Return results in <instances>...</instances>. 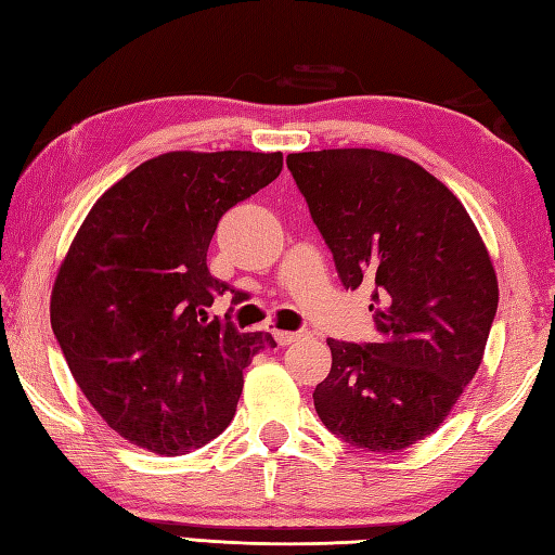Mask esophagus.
I'll use <instances>...</instances> for the list:
<instances>
[{"instance_id": "34e87169", "label": "esophagus", "mask_w": 555, "mask_h": 555, "mask_svg": "<svg viewBox=\"0 0 555 555\" xmlns=\"http://www.w3.org/2000/svg\"><path fill=\"white\" fill-rule=\"evenodd\" d=\"M305 336H310V334L308 332H274V338H276L279 346H291V344H296V340H300Z\"/></svg>"}]
</instances>
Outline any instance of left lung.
Listing matches in <instances>:
<instances>
[{
  "mask_svg": "<svg viewBox=\"0 0 555 555\" xmlns=\"http://www.w3.org/2000/svg\"><path fill=\"white\" fill-rule=\"evenodd\" d=\"M286 164L344 286L374 288L376 340L326 338L317 415L350 446L403 451L439 429L479 370L499 308L487 247L460 199L405 157L350 147Z\"/></svg>",
  "mask_w": 555,
  "mask_h": 555,
  "instance_id": "left-lung-1",
  "label": "left lung"
}]
</instances>
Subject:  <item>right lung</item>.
<instances>
[{
  "mask_svg": "<svg viewBox=\"0 0 555 555\" xmlns=\"http://www.w3.org/2000/svg\"><path fill=\"white\" fill-rule=\"evenodd\" d=\"M284 169L281 152H169L104 193L59 269L52 332L80 391L124 439L183 455L235 415L243 370L276 348L207 317L241 291L211 276L219 219Z\"/></svg>",
  "mask_w": 555,
  "mask_h": 555,
  "instance_id": "1",
  "label": "right lung"
}]
</instances>
